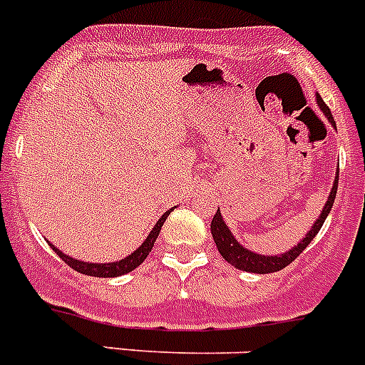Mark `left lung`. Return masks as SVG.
I'll use <instances>...</instances> for the list:
<instances>
[{"label": "left lung", "instance_id": "left-lung-1", "mask_svg": "<svg viewBox=\"0 0 365 365\" xmlns=\"http://www.w3.org/2000/svg\"><path fill=\"white\" fill-rule=\"evenodd\" d=\"M316 104H318V108L322 109V113L327 117V120L336 128V122H334L333 115H331V111H329V108L325 106V102L322 100L320 95H316ZM336 190H338V170H336V177H334L333 180V188H331V192H329L327 202H325L324 208H322V214L318 215V219L314 221L311 230H309L307 234H305V237H302V241H299L296 247H292L289 252L278 254V256H272V254L265 256V254L252 252V250H248L247 247H243L240 241L235 240L234 234H232L230 228L227 227V222H225V219H222L221 212H219L217 208L214 219H212L210 230H212V237H214L219 254H221L222 259L228 261L232 267L245 270V272L269 274V272H278V270L285 269L287 265H291L292 261H294L296 257H298L305 248H307V245L311 243V241L316 237V234L320 232L322 225H324L329 212H331V208H333L334 197H336Z\"/></svg>", "mask_w": 365, "mask_h": 365}]
</instances>
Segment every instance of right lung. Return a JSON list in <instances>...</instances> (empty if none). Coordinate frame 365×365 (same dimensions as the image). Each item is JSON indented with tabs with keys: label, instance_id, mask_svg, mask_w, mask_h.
I'll return each mask as SVG.
<instances>
[{
	"label": "right lung",
	"instance_id": "obj_1",
	"mask_svg": "<svg viewBox=\"0 0 365 365\" xmlns=\"http://www.w3.org/2000/svg\"><path fill=\"white\" fill-rule=\"evenodd\" d=\"M172 210H173V208H170V210L164 212V214L160 215V219L155 222L153 230L148 234V237L144 240V243L140 245V247H138L135 252H131L130 256H125L124 259L111 261V263H89V261L74 259V257L63 254L62 250L54 247V245H51V243L49 245L53 247L54 252L62 257V259L66 261L71 269L76 270V272L86 274V276H95V278H117V276H122V274H128V272H131L133 269H137V267L140 265V263H143V261L146 259L148 256H150L155 240H157V235H159L160 228H163V225H164V221H166L168 215H170V212H172Z\"/></svg>",
	"mask_w": 365,
	"mask_h": 365
}]
</instances>
